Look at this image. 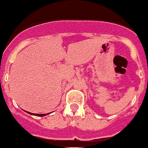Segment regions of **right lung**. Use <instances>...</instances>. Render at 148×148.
Wrapping results in <instances>:
<instances>
[{"mask_svg":"<svg viewBox=\"0 0 148 148\" xmlns=\"http://www.w3.org/2000/svg\"><path fill=\"white\" fill-rule=\"evenodd\" d=\"M28 113H29V114L33 115V116H44L47 115V114H35V113H32V112H28Z\"/></svg>","mask_w":148,"mask_h":148,"instance_id":"add662e5","label":"right lung"}]
</instances>
